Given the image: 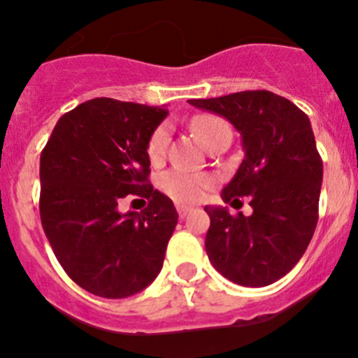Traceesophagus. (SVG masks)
Returning <instances> with one entry per match:
<instances>
[{
    "label": "esophagus",
    "instance_id": "34e87169",
    "mask_svg": "<svg viewBox=\"0 0 358 358\" xmlns=\"http://www.w3.org/2000/svg\"><path fill=\"white\" fill-rule=\"evenodd\" d=\"M176 212H178V217L183 219V217H187V215L191 214L192 208L191 207H185V205H178V207H176Z\"/></svg>",
    "mask_w": 358,
    "mask_h": 358
}]
</instances>
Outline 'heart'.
Wrapping results in <instances>:
<instances>
[{"instance_id": "heart-1", "label": "heart", "mask_w": 358, "mask_h": 358, "mask_svg": "<svg viewBox=\"0 0 358 358\" xmlns=\"http://www.w3.org/2000/svg\"><path fill=\"white\" fill-rule=\"evenodd\" d=\"M191 127L194 134L198 135V139L207 148L210 146L212 141L221 131L230 130L224 119L212 114L196 115L192 119ZM167 141H169V130H167L166 124H160L153 130V134L148 139L146 153L151 162L155 164L164 159L167 150ZM212 185H214V180H212V176L205 175V173H189L183 171V169H171V171H166L160 176L162 191L169 198L175 199L176 203H183V205L201 201Z\"/></svg>"}]
</instances>
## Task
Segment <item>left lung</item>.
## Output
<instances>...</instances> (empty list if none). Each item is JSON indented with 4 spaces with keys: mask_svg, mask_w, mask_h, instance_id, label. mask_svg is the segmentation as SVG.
<instances>
[{
    "mask_svg": "<svg viewBox=\"0 0 358 358\" xmlns=\"http://www.w3.org/2000/svg\"><path fill=\"white\" fill-rule=\"evenodd\" d=\"M191 105L223 115L243 137L244 159L223 189L224 203L248 196L253 214L205 207L208 260L224 278L264 287L303 257L320 210L323 160L303 110L269 91H244Z\"/></svg>",
    "mask_w": 358,
    "mask_h": 358,
    "instance_id": "1",
    "label": "left lung"
}]
</instances>
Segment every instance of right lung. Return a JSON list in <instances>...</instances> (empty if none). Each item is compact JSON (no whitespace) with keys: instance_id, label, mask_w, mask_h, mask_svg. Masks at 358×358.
<instances>
[{"instance_id":"1","label":"right lung","mask_w":358,"mask_h":358,"mask_svg":"<svg viewBox=\"0 0 358 358\" xmlns=\"http://www.w3.org/2000/svg\"><path fill=\"white\" fill-rule=\"evenodd\" d=\"M167 110L94 98L55 124L41 153L38 210L64 271L101 298H127L162 269L178 214L150 183V135ZM128 194L148 199L141 213L121 215Z\"/></svg>"}]
</instances>
